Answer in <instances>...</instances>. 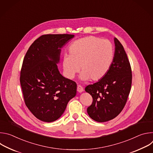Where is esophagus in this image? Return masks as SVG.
<instances>
[{
	"mask_svg": "<svg viewBox=\"0 0 153 153\" xmlns=\"http://www.w3.org/2000/svg\"><path fill=\"white\" fill-rule=\"evenodd\" d=\"M77 91L79 92V93H82L83 91V87L81 86V85H78L77 86Z\"/></svg>",
	"mask_w": 153,
	"mask_h": 153,
	"instance_id": "obj_1",
	"label": "esophagus"
}]
</instances>
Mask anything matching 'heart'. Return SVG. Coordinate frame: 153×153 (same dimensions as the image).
Masks as SVG:
<instances>
[{"mask_svg":"<svg viewBox=\"0 0 153 153\" xmlns=\"http://www.w3.org/2000/svg\"><path fill=\"white\" fill-rule=\"evenodd\" d=\"M68 53L62 59L65 76L69 79H74L80 67V78L83 81L102 79L110 70L114 58L112 43L93 36L73 42Z\"/></svg>","mask_w":153,"mask_h":153,"instance_id":"1","label":"heart"}]
</instances>
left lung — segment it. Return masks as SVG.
<instances>
[{
    "mask_svg": "<svg viewBox=\"0 0 153 153\" xmlns=\"http://www.w3.org/2000/svg\"><path fill=\"white\" fill-rule=\"evenodd\" d=\"M114 41L115 51L110 70L102 79L85 88L93 99L87 113L98 122L112 120L120 113L131 86L132 73L127 55L118 39L114 37Z\"/></svg>",
    "mask_w": 153,
    "mask_h": 153,
    "instance_id": "1",
    "label": "left lung"
}]
</instances>
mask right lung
<instances>
[{
    "instance_id": "obj_1",
    "label": "right lung",
    "mask_w": 153,
    "mask_h": 153,
    "mask_svg": "<svg viewBox=\"0 0 153 153\" xmlns=\"http://www.w3.org/2000/svg\"><path fill=\"white\" fill-rule=\"evenodd\" d=\"M73 34H46L36 39L24 57L20 82L25 104L38 119L52 122L61 117L77 93L75 82L59 72L61 49Z\"/></svg>"
}]
</instances>
